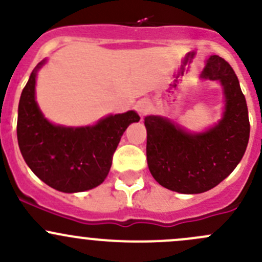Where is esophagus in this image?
<instances>
[{
    "label": "esophagus",
    "mask_w": 262,
    "mask_h": 262,
    "mask_svg": "<svg viewBox=\"0 0 262 262\" xmlns=\"http://www.w3.org/2000/svg\"><path fill=\"white\" fill-rule=\"evenodd\" d=\"M148 109H149V106H148V102L144 101V100H142V101H139L138 104H137V112L139 113V115L141 116H144L148 113Z\"/></svg>",
    "instance_id": "1"
}]
</instances>
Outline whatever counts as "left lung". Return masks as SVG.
<instances>
[{
  "instance_id": "8db88e82",
  "label": "left lung",
  "mask_w": 262,
  "mask_h": 262,
  "mask_svg": "<svg viewBox=\"0 0 262 262\" xmlns=\"http://www.w3.org/2000/svg\"><path fill=\"white\" fill-rule=\"evenodd\" d=\"M200 77L223 87L226 105L215 125L191 133L163 116L144 118L148 168L158 184L181 194H200L223 181L242 160L250 138L247 104L229 63L212 55Z\"/></svg>"
}]
</instances>
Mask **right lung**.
<instances>
[{"label":"right lung","instance_id":"1","mask_svg":"<svg viewBox=\"0 0 262 262\" xmlns=\"http://www.w3.org/2000/svg\"><path fill=\"white\" fill-rule=\"evenodd\" d=\"M31 72L21 92L17 114V142L30 170L53 189L81 192L104 182L116 147L132 123L139 121L134 110L107 115L95 125H55L44 118L35 100L36 73Z\"/></svg>","mask_w":262,"mask_h":262}]
</instances>
